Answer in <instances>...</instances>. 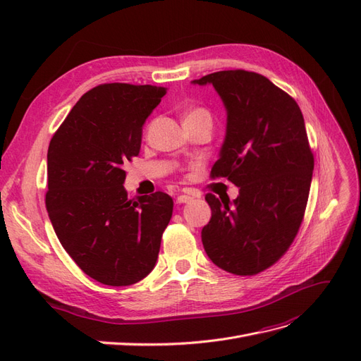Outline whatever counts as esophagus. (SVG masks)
I'll list each match as a JSON object with an SVG mask.
<instances>
[{
  "mask_svg": "<svg viewBox=\"0 0 361 361\" xmlns=\"http://www.w3.org/2000/svg\"><path fill=\"white\" fill-rule=\"evenodd\" d=\"M191 200H192L191 195H185V194H180V195H178L176 203H179V204H182V203H190Z\"/></svg>",
  "mask_w": 361,
  "mask_h": 361,
  "instance_id": "1",
  "label": "esophagus"
}]
</instances>
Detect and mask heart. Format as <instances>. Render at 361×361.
I'll return each instance as SVG.
<instances>
[{
	"mask_svg": "<svg viewBox=\"0 0 361 361\" xmlns=\"http://www.w3.org/2000/svg\"><path fill=\"white\" fill-rule=\"evenodd\" d=\"M190 117H209V113H207L204 108H191V110L185 113L183 118H190Z\"/></svg>",
	"mask_w": 361,
	"mask_h": 361,
	"instance_id": "obj_1",
	"label": "heart"
}]
</instances>
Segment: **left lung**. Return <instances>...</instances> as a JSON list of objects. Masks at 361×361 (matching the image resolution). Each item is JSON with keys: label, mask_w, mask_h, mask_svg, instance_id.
<instances>
[{"label": "left lung", "mask_w": 361, "mask_h": 361, "mask_svg": "<svg viewBox=\"0 0 361 361\" xmlns=\"http://www.w3.org/2000/svg\"><path fill=\"white\" fill-rule=\"evenodd\" d=\"M191 82L211 84L221 97L226 135L211 173L239 188L233 202L206 194L212 216L202 243L218 268L253 276L286 253L302 221L313 173L304 117L255 72L221 71Z\"/></svg>", "instance_id": "obj_1"}]
</instances>
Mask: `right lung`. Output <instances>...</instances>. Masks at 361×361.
I'll use <instances>...</instances> for the list:
<instances>
[{"label":"right lung","instance_id":"1","mask_svg":"<svg viewBox=\"0 0 361 361\" xmlns=\"http://www.w3.org/2000/svg\"><path fill=\"white\" fill-rule=\"evenodd\" d=\"M166 87L102 84L87 92L48 147L47 211L63 248L87 276L129 286L155 268L173 214L164 192L128 199L123 164Z\"/></svg>","mask_w":361,"mask_h":361}]
</instances>
